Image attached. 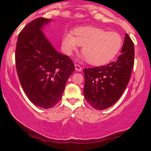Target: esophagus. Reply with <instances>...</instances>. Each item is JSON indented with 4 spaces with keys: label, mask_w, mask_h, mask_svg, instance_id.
Instances as JSON below:
<instances>
[{
    "label": "esophagus",
    "mask_w": 151,
    "mask_h": 151,
    "mask_svg": "<svg viewBox=\"0 0 151 151\" xmlns=\"http://www.w3.org/2000/svg\"><path fill=\"white\" fill-rule=\"evenodd\" d=\"M74 67H75L76 71H77V72H81V71L82 70V67H81L79 65H78V64H75V65H74Z\"/></svg>",
    "instance_id": "esophagus-1"
}]
</instances>
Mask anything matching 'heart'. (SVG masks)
Instances as JSON below:
<instances>
[{"label": "heart", "instance_id": "1", "mask_svg": "<svg viewBox=\"0 0 151 151\" xmlns=\"http://www.w3.org/2000/svg\"><path fill=\"white\" fill-rule=\"evenodd\" d=\"M64 34L62 49L70 55L79 45L81 52L90 65L101 66L108 64L116 57L123 46V37L116 31H106L95 27H80Z\"/></svg>", "mask_w": 151, "mask_h": 151}]
</instances>
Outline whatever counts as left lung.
Masks as SVG:
<instances>
[{
    "label": "left lung",
    "instance_id": "1",
    "mask_svg": "<svg viewBox=\"0 0 151 151\" xmlns=\"http://www.w3.org/2000/svg\"><path fill=\"white\" fill-rule=\"evenodd\" d=\"M121 52L116 62L84 69V97L94 109L104 110L111 106L129 84L134 65V45L128 34Z\"/></svg>",
    "mask_w": 151,
    "mask_h": 151
}]
</instances>
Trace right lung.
Wrapping results in <instances>:
<instances>
[{
    "mask_svg": "<svg viewBox=\"0 0 151 151\" xmlns=\"http://www.w3.org/2000/svg\"><path fill=\"white\" fill-rule=\"evenodd\" d=\"M51 20L38 18L27 24L18 37L15 67L20 84L32 104L43 109L61 99L74 65L67 55L56 51L41 31Z\"/></svg>",
    "mask_w": 151,
    "mask_h": 151,
    "instance_id": "add662e5",
    "label": "right lung"
}]
</instances>
